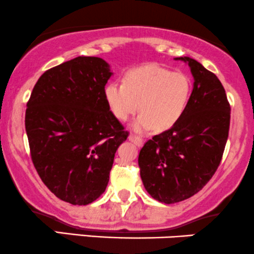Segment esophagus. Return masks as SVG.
<instances>
[{
    "mask_svg": "<svg viewBox=\"0 0 254 254\" xmlns=\"http://www.w3.org/2000/svg\"><path fill=\"white\" fill-rule=\"evenodd\" d=\"M129 140H130V142L135 143V144H136L137 146H140V145L143 144V139L140 138V137H138V136L130 135V136H129Z\"/></svg>",
    "mask_w": 254,
    "mask_h": 254,
    "instance_id": "34e87169",
    "label": "esophagus"
}]
</instances>
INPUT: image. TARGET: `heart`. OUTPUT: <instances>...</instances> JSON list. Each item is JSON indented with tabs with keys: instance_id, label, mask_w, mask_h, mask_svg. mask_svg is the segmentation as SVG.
<instances>
[{
	"instance_id": "heart-1",
	"label": "heart",
	"mask_w": 254,
	"mask_h": 254,
	"mask_svg": "<svg viewBox=\"0 0 254 254\" xmlns=\"http://www.w3.org/2000/svg\"><path fill=\"white\" fill-rule=\"evenodd\" d=\"M190 92V80L186 74L145 65L127 71L123 84L109 82L104 98L111 114L121 122L127 121L139 106L142 114L133 121V130L146 131L154 127L167 130L185 114Z\"/></svg>"
}]
</instances>
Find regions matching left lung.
<instances>
[{"instance_id": "1", "label": "left lung", "mask_w": 254, "mask_h": 254, "mask_svg": "<svg viewBox=\"0 0 254 254\" xmlns=\"http://www.w3.org/2000/svg\"><path fill=\"white\" fill-rule=\"evenodd\" d=\"M193 91L187 109L170 129L146 140L138 164L144 188L155 200L176 203L206 186L218 169L230 130L231 108L214 73L189 57Z\"/></svg>"}]
</instances>
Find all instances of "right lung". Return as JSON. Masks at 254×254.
I'll return each instance as SVG.
<instances>
[{
	"mask_svg": "<svg viewBox=\"0 0 254 254\" xmlns=\"http://www.w3.org/2000/svg\"><path fill=\"white\" fill-rule=\"evenodd\" d=\"M111 75L102 58H74L46 71L27 103L24 125L36 172L68 203L85 206L105 191L116 151L129 135L104 98Z\"/></svg>",
	"mask_w": 254,
	"mask_h": 254,
	"instance_id": "obj_1",
	"label": "right lung"
}]
</instances>
